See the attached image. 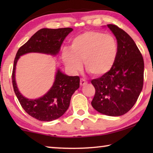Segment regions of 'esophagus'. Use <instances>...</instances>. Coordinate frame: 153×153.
Masks as SVG:
<instances>
[{
	"label": "esophagus",
	"mask_w": 153,
	"mask_h": 153,
	"mask_svg": "<svg viewBox=\"0 0 153 153\" xmlns=\"http://www.w3.org/2000/svg\"><path fill=\"white\" fill-rule=\"evenodd\" d=\"M87 83H88V82L86 81V80H85L84 79H80V85H81L82 86L87 84Z\"/></svg>",
	"instance_id": "1"
}]
</instances>
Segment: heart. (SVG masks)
<instances>
[{
  "mask_svg": "<svg viewBox=\"0 0 153 153\" xmlns=\"http://www.w3.org/2000/svg\"><path fill=\"white\" fill-rule=\"evenodd\" d=\"M71 49L64 48L62 59L66 68L71 73L85 68L94 76H102L109 71L118 53L117 40L113 36L95 31H88L75 37Z\"/></svg>",
  "mask_w": 153,
  "mask_h": 153,
  "instance_id": "obj_1",
  "label": "heart"
}]
</instances>
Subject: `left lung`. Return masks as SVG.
Returning <instances> with one entry per match:
<instances>
[{
  "instance_id": "8db88e82",
  "label": "left lung",
  "mask_w": 153,
  "mask_h": 153,
  "mask_svg": "<svg viewBox=\"0 0 153 153\" xmlns=\"http://www.w3.org/2000/svg\"><path fill=\"white\" fill-rule=\"evenodd\" d=\"M107 27L117 39V56L109 71L91 81L95 88L91 104L104 115L120 116L133 107L142 91L144 60L136 43L125 31L113 24Z\"/></svg>"
}]
</instances>
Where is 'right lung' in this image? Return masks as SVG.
I'll use <instances>...</instances> for the list:
<instances>
[{
	"instance_id": "right-lung-1",
	"label": "right lung",
	"mask_w": 153,
	"mask_h": 153,
	"mask_svg": "<svg viewBox=\"0 0 153 153\" xmlns=\"http://www.w3.org/2000/svg\"><path fill=\"white\" fill-rule=\"evenodd\" d=\"M73 31L71 27L48 29L42 28L36 32L27 42L19 48L14 60L12 82L15 95L25 112L32 117L42 121H51L61 117L68 109L71 96L79 87L78 76H69L57 69L55 82L51 89L36 99L23 96L15 80V69L21 56L30 53L52 56L58 55L65 38Z\"/></svg>"
}]
</instances>
